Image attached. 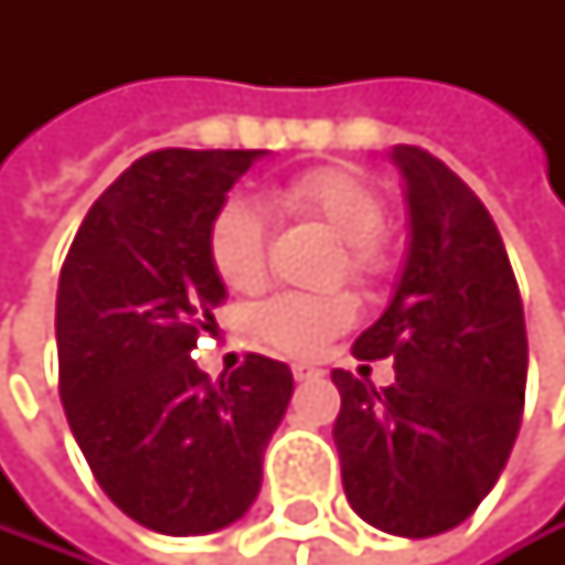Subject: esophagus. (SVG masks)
<instances>
[{
    "label": "esophagus",
    "instance_id": "1",
    "mask_svg": "<svg viewBox=\"0 0 565 565\" xmlns=\"http://www.w3.org/2000/svg\"><path fill=\"white\" fill-rule=\"evenodd\" d=\"M291 373H295L298 383H308V380H318V376H321V369L311 365V362H295V365H291Z\"/></svg>",
    "mask_w": 565,
    "mask_h": 565
}]
</instances>
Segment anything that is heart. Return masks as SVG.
<instances>
[{"label":"heart","instance_id":"obj_1","mask_svg":"<svg viewBox=\"0 0 565 565\" xmlns=\"http://www.w3.org/2000/svg\"><path fill=\"white\" fill-rule=\"evenodd\" d=\"M277 206L295 216L318 220L345 241V270L355 280H373L383 270L380 233L386 206L365 179L345 169H311L277 192ZM267 223L254 200H226L206 230V257L230 291H254L264 280ZM355 318V301L345 291L329 295H274L254 311V332L288 355H318L324 342L345 332Z\"/></svg>","mask_w":565,"mask_h":565}]
</instances>
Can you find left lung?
<instances>
[{"mask_svg":"<svg viewBox=\"0 0 565 565\" xmlns=\"http://www.w3.org/2000/svg\"><path fill=\"white\" fill-rule=\"evenodd\" d=\"M409 244L386 311L355 359H393L376 390L335 369L345 498L380 532L461 525L502 475L525 406L529 342L515 274L484 203L430 151L396 145Z\"/></svg>","mask_w":565,"mask_h":565,"instance_id":"8db88e82","label":"left lung"}]
</instances>
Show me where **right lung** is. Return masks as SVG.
<instances>
[{"instance_id": "add662e5", "label": "right lung", "mask_w": 565, "mask_h": 565, "mask_svg": "<svg viewBox=\"0 0 565 565\" xmlns=\"http://www.w3.org/2000/svg\"><path fill=\"white\" fill-rule=\"evenodd\" d=\"M264 156L151 151L100 192L60 270L67 424L104 494L162 535H206L247 515L295 393L277 359L247 355L226 383L192 359L226 301L206 257L210 220Z\"/></svg>"}]
</instances>
